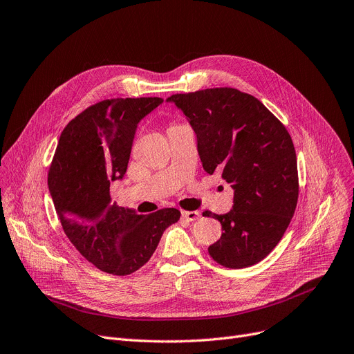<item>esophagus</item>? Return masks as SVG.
Wrapping results in <instances>:
<instances>
[{
	"label": "esophagus",
	"instance_id": "esophagus-1",
	"mask_svg": "<svg viewBox=\"0 0 354 354\" xmlns=\"http://www.w3.org/2000/svg\"><path fill=\"white\" fill-rule=\"evenodd\" d=\"M181 217L186 218V221H189V222H194L200 217V213L198 212H181Z\"/></svg>",
	"mask_w": 354,
	"mask_h": 354
}]
</instances>
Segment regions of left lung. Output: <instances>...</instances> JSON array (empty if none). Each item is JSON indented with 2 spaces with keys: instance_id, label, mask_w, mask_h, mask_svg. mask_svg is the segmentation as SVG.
<instances>
[{
  "instance_id": "left-lung-1",
  "label": "left lung",
  "mask_w": 354,
  "mask_h": 354,
  "mask_svg": "<svg viewBox=\"0 0 354 354\" xmlns=\"http://www.w3.org/2000/svg\"><path fill=\"white\" fill-rule=\"evenodd\" d=\"M186 115L205 171H218L233 189L226 214L207 216L222 223L210 257L226 268L262 261L278 245L298 201L295 148L290 133L249 93L213 88L167 99ZM205 214V213H203Z\"/></svg>"
}]
</instances>
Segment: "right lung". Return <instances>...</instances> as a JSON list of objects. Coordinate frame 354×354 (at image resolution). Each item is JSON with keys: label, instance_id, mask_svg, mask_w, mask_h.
I'll return each mask as SVG.
<instances>
[{"label": "right lung", "instance_id": "add662e5", "mask_svg": "<svg viewBox=\"0 0 354 354\" xmlns=\"http://www.w3.org/2000/svg\"><path fill=\"white\" fill-rule=\"evenodd\" d=\"M164 100L118 97L97 102L63 129L48 170V190L66 236L97 269L129 275L153 257L180 210L137 214L112 203L109 186L127 173L140 121Z\"/></svg>", "mask_w": 354, "mask_h": 354}]
</instances>
